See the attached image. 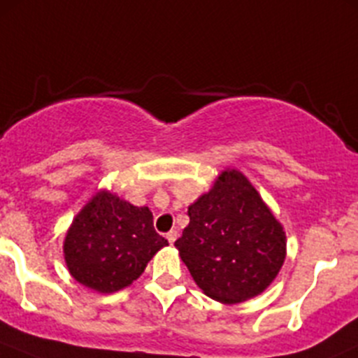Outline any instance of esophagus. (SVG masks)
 <instances>
[{
  "label": "esophagus",
  "instance_id": "esophagus-1",
  "mask_svg": "<svg viewBox=\"0 0 358 358\" xmlns=\"http://www.w3.org/2000/svg\"><path fill=\"white\" fill-rule=\"evenodd\" d=\"M176 237H178V232H176V230H169V232L166 234V239H168V243H169V244L175 243Z\"/></svg>",
  "mask_w": 358,
  "mask_h": 358
}]
</instances>
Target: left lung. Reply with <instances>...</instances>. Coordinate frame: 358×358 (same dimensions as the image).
Segmentation results:
<instances>
[{
    "label": "left lung",
    "mask_w": 358,
    "mask_h": 358,
    "mask_svg": "<svg viewBox=\"0 0 358 358\" xmlns=\"http://www.w3.org/2000/svg\"><path fill=\"white\" fill-rule=\"evenodd\" d=\"M187 215L190 223L175 246L209 298L239 303L275 279L286 258V236L246 176L223 171Z\"/></svg>",
    "instance_id": "obj_1"
}]
</instances>
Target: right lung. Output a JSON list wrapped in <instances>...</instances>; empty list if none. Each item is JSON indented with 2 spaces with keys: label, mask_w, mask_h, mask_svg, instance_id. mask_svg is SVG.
<instances>
[{
  "label": "right lung",
  "mask_w": 358,
  "mask_h": 358,
  "mask_svg": "<svg viewBox=\"0 0 358 358\" xmlns=\"http://www.w3.org/2000/svg\"><path fill=\"white\" fill-rule=\"evenodd\" d=\"M168 241L154 230L149 208L99 192L76 216L64 252L69 272L83 286L114 292L138 279Z\"/></svg>",
  "instance_id": "add662e5"
}]
</instances>
